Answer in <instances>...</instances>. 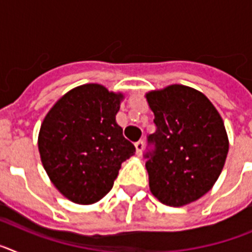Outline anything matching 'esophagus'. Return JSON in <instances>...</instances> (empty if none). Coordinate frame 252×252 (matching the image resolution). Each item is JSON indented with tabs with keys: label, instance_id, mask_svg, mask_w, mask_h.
<instances>
[{
	"label": "esophagus",
	"instance_id": "obj_1",
	"mask_svg": "<svg viewBox=\"0 0 252 252\" xmlns=\"http://www.w3.org/2000/svg\"><path fill=\"white\" fill-rule=\"evenodd\" d=\"M135 148H136L137 155H141L142 150H144V141H142V140H139V141L135 144Z\"/></svg>",
	"mask_w": 252,
	"mask_h": 252
}]
</instances>
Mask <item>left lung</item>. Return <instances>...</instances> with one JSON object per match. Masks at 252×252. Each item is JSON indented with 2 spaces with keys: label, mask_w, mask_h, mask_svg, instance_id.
Here are the masks:
<instances>
[{
  "label": "left lung",
  "mask_w": 252,
  "mask_h": 252,
  "mask_svg": "<svg viewBox=\"0 0 252 252\" xmlns=\"http://www.w3.org/2000/svg\"><path fill=\"white\" fill-rule=\"evenodd\" d=\"M157 131L148 136L150 190L161 203L182 207L212 188L223 169L228 137L216 107L182 84L146 93Z\"/></svg>",
  "instance_id": "left-lung-1"
}]
</instances>
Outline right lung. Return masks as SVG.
Masks as SVG:
<instances>
[{
	"label": "right lung",
	"mask_w": 252,
	"mask_h": 252,
	"mask_svg": "<svg viewBox=\"0 0 252 252\" xmlns=\"http://www.w3.org/2000/svg\"><path fill=\"white\" fill-rule=\"evenodd\" d=\"M124 95L101 84L69 91L45 116L37 146L51 183L69 201L98 202L136 149L116 122Z\"/></svg>",
	"instance_id": "1"
}]
</instances>
